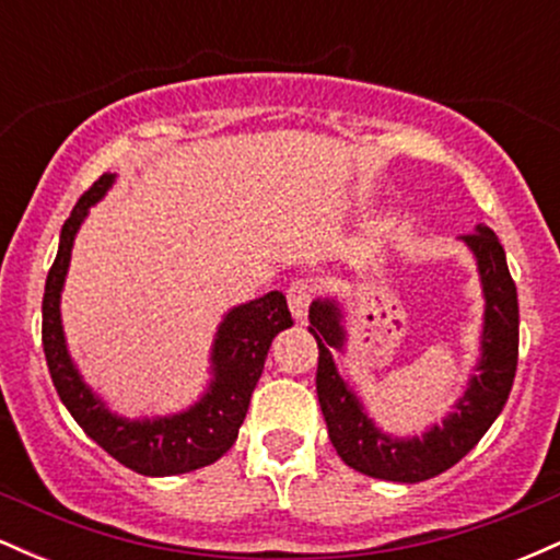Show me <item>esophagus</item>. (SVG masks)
Listing matches in <instances>:
<instances>
[{
	"instance_id": "34e87169",
	"label": "esophagus",
	"mask_w": 560,
	"mask_h": 560,
	"mask_svg": "<svg viewBox=\"0 0 560 560\" xmlns=\"http://www.w3.org/2000/svg\"><path fill=\"white\" fill-rule=\"evenodd\" d=\"M311 300H313V287L307 284L305 279H298V281H292V284H289L287 302H289V311H292L294 318L305 320L307 307H311Z\"/></svg>"
}]
</instances>
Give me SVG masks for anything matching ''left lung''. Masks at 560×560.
<instances>
[{
	"label": "left lung",
	"instance_id": "left-lung-1",
	"mask_svg": "<svg viewBox=\"0 0 560 560\" xmlns=\"http://www.w3.org/2000/svg\"><path fill=\"white\" fill-rule=\"evenodd\" d=\"M460 240L477 260L485 294L479 361L474 365L477 374L468 378L464 395L453 402L442 423H432L419 436H395L371 419L358 392L334 363V352L347 350L342 302L337 298L311 302L307 331L318 342L316 392L329 440L339 458L365 477L416 485L447 471L485 436L511 395L518 361V298L508 273L505 249L487 226H477Z\"/></svg>",
	"mask_w": 560,
	"mask_h": 560
}]
</instances>
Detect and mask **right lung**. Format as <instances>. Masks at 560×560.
<instances>
[{"label":"right lung","instance_id":"add662e5","mask_svg":"<svg viewBox=\"0 0 560 560\" xmlns=\"http://www.w3.org/2000/svg\"><path fill=\"white\" fill-rule=\"evenodd\" d=\"M113 184L115 173L96 178L92 189L75 202L60 231V247L49 268L42 302L44 355L62 405L96 445L110 453L118 464L144 477H176L215 464L234 445L247 416L249 397L266 365L268 347L276 334L292 326V316L281 292H268L258 300L231 307L218 324L210 350L208 387L197 402L178 413L126 419L107 408V402L83 382L79 365L70 358L62 331L60 298L75 234L86 221L89 210L110 191Z\"/></svg>","mask_w":560,"mask_h":560}]
</instances>
